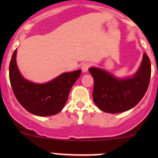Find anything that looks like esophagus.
I'll return each mask as SVG.
<instances>
[{
  "instance_id": "obj_1",
  "label": "esophagus",
  "mask_w": 158,
  "mask_h": 158,
  "mask_svg": "<svg viewBox=\"0 0 158 158\" xmlns=\"http://www.w3.org/2000/svg\"><path fill=\"white\" fill-rule=\"evenodd\" d=\"M91 63H85L82 64V70L84 72V73H86V72H88V70L89 68H90L91 66Z\"/></svg>"
}]
</instances>
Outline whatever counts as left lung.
I'll return each instance as SVG.
<instances>
[{"label":"left lung","instance_id":"left-lung-1","mask_svg":"<svg viewBox=\"0 0 158 158\" xmlns=\"http://www.w3.org/2000/svg\"><path fill=\"white\" fill-rule=\"evenodd\" d=\"M94 79L92 97L102 111L119 113L135 107L147 92L151 79V61L144 52L139 69L131 78L116 79L105 70L89 69Z\"/></svg>","mask_w":158,"mask_h":158}]
</instances>
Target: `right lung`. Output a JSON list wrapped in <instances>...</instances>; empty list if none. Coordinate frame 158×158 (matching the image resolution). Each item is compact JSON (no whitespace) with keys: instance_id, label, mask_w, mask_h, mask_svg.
Masks as SVG:
<instances>
[{"instance_id":"add662e5","label":"right lung","mask_w":158,"mask_h":158,"mask_svg":"<svg viewBox=\"0 0 158 158\" xmlns=\"http://www.w3.org/2000/svg\"><path fill=\"white\" fill-rule=\"evenodd\" d=\"M15 49L9 66V77L17 101L27 111L38 116L60 112L67 102L70 89L81 74V70L65 73L45 84H36L23 79L17 69Z\"/></svg>"}]
</instances>
